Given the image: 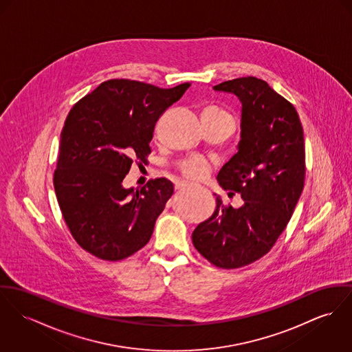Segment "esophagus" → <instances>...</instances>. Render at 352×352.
<instances>
[{
    "label": "esophagus",
    "instance_id": "1",
    "mask_svg": "<svg viewBox=\"0 0 352 352\" xmlns=\"http://www.w3.org/2000/svg\"><path fill=\"white\" fill-rule=\"evenodd\" d=\"M188 186H189L188 182H178V184H175V190L186 189Z\"/></svg>",
    "mask_w": 352,
    "mask_h": 352
}]
</instances>
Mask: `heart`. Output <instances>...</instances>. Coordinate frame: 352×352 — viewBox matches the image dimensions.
<instances>
[{
  "label": "heart",
  "mask_w": 352,
  "mask_h": 352,
  "mask_svg": "<svg viewBox=\"0 0 352 352\" xmlns=\"http://www.w3.org/2000/svg\"><path fill=\"white\" fill-rule=\"evenodd\" d=\"M206 111L212 112V113H216L218 116L228 118V119L233 120V116L230 113H228L226 111H223V109L212 107V109H208ZM208 170H209L208 164L204 161H201V160H190L189 162L185 163V166L182 167V173L190 179H202L208 174Z\"/></svg>",
  "instance_id": "heart-1"
}]
</instances>
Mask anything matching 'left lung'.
<instances>
[{"label":"left lung","instance_id":"8db88e82","mask_svg":"<svg viewBox=\"0 0 352 352\" xmlns=\"http://www.w3.org/2000/svg\"><path fill=\"white\" fill-rule=\"evenodd\" d=\"M216 91L243 103L239 151L217 175L222 189L243 204L223 206L192 232L194 248L213 265L236 270L265 256L284 232L304 188V133L298 111L267 81L248 76L223 81ZM232 194V192H229Z\"/></svg>","mask_w":352,"mask_h":352}]
</instances>
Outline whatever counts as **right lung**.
Segmentation results:
<instances>
[{"mask_svg":"<svg viewBox=\"0 0 352 352\" xmlns=\"http://www.w3.org/2000/svg\"><path fill=\"white\" fill-rule=\"evenodd\" d=\"M189 87L112 79L69 111L60 134L54 191L72 237L95 257L123 260L150 241L174 185L157 178L135 190L122 182L133 163L147 162L155 123Z\"/></svg>","mask_w":352,"mask_h":352,"instance_id":"add662e5","label":"right lung"}]
</instances>
